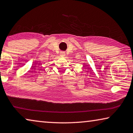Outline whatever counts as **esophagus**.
<instances>
[{"label": "esophagus", "mask_w": 133, "mask_h": 133, "mask_svg": "<svg viewBox=\"0 0 133 133\" xmlns=\"http://www.w3.org/2000/svg\"><path fill=\"white\" fill-rule=\"evenodd\" d=\"M60 55L61 57H64L65 55H66V54H65V52L64 51H61L60 53Z\"/></svg>", "instance_id": "1"}]
</instances>
